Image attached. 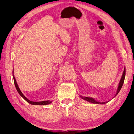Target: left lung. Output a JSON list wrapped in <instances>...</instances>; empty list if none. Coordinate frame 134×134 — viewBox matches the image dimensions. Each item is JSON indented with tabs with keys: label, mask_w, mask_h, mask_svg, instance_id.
Returning <instances> with one entry per match:
<instances>
[{
	"label": "left lung",
	"mask_w": 134,
	"mask_h": 134,
	"mask_svg": "<svg viewBox=\"0 0 134 134\" xmlns=\"http://www.w3.org/2000/svg\"><path fill=\"white\" fill-rule=\"evenodd\" d=\"M125 74H126V70H125V68H124V70L123 72V74L122 75V77H121V80L120 81V83L119 84V87L117 88V92H116V94L115 95V96H116L117 95V94L119 93V92L120 91L121 88H122V86H123V84L124 82V80H125ZM80 98H82L84 100H86L89 102H91L92 103H94V104H105L107 103L108 102H97L96 101L94 98H90V97H83L82 96H80Z\"/></svg>",
	"instance_id": "8db88e82"
}]
</instances>
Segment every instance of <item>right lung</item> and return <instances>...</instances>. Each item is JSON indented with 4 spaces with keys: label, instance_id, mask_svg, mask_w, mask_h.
Masks as SVG:
<instances>
[{
    "label": "right lung",
    "instance_id": "obj_1",
    "mask_svg": "<svg viewBox=\"0 0 134 134\" xmlns=\"http://www.w3.org/2000/svg\"><path fill=\"white\" fill-rule=\"evenodd\" d=\"M13 77L14 83V84H15L16 90H17V91L19 93V94H20V96H21L22 97H23V98L25 99L28 103H30L31 104H34V105H35H35L36 104H37V105H47V104H48L51 103L52 102V101H51V100H44V101H41V102H33V101H31L29 99H28L26 98V97L23 94V93H22L21 90H20V89H19V87L18 86V84H17V82H16V80H15V77H14V76L13 75Z\"/></svg>",
    "mask_w": 134,
    "mask_h": 134
}]
</instances>
